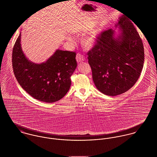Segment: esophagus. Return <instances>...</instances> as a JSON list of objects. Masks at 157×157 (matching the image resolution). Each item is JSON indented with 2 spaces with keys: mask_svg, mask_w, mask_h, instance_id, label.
Instances as JSON below:
<instances>
[{
  "mask_svg": "<svg viewBox=\"0 0 157 157\" xmlns=\"http://www.w3.org/2000/svg\"><path fill=\"white\" fill-rule=\"evenodd\" d=\"M76 60H77V63H80V62H83L85 60V58L83 56H82V54H77V56H76Z\"/></svg>",
  "mask_w": 157,
  "mask_h": 157,
  "instance_id": "1",
  "label": "esophagus"
}]
</instances>
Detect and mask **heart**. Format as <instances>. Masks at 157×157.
<instances>
[{"label": "heart", "instance_id": "1", "mask_svg": "<svg viewBox=\"0 0 157 157\" xmlns=\"http://www.w3.org/2000/svg\"><path fill=\"white\" fill-rule=\"evenodd\" d=\"M98 38V33L95 31H91L82 37L80 39L81 45L86 49H92L97 45Z\"/></svg>", "mask_w": 157, "mask_h": 157}]
</instances>
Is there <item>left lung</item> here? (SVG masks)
I'll return each instance as SVG.
<instances>
[{
	"instance_id": "1",
	"label": "left lung",
	"mask_w": 157,
	"mask_h": 157,
	"mask_svg": "<svg viewBox=\"0 0 157 157\" xmlns=\"http://www.w3.org/2000/svg\"><path fill=\"white\" fill-rule=\"evenodd\" d=\"M115 29L102 33L88 53L92 78L97 90L115 96L131 89L138 80L144 60L142 40L131 21L124 15Z\"/></svg>"
}]
</instances>
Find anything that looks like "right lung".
Wrapping results in <instances>:
<instances>
[{"label": "right lung", "mask_w": 157, "mask_h": 157, "mask_svg": "<svg viewBox=\"0 0 157 157\" xmlns=\"http://www.w3.org/2000/svg\"><path fill=\"white\" fill-rule=\"evenodd\" d=\"M74 52L56 49L45 62L36 63L24 54L21 32L14 46L12 63L19 85L35 99L54 103L62 98L71 87V76L77 63Z\"/></svg>", "instance_id": "obj_1"}]
</instances>
